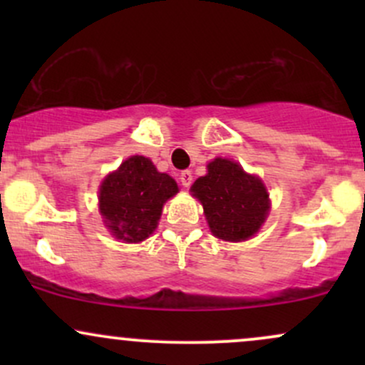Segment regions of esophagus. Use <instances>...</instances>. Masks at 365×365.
Masks as SVG:
<instances>
[{"label": "esophagus", "instance_id": "obj_1", "mask_svg": "<svg viewBox=\"0 0 365 365\" xmlns=\"http://www.w3.org/2000/svg\"><path fill=\"white\" fill-rule=\"evenodd\" d=\"M192 180H194V177H192V171L183 170L182 173H180V182H182L183 187H190L192 185Z\"/></svg>", "mask_w": 365, "mask_h": 365}]
</instances>
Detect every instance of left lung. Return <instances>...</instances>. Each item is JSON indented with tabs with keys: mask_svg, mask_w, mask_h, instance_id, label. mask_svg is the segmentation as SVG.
<instances>
[{
	"mask_svg": "<svg viewBox=\"0 0 365 365\" xmlns=\"http://www.w3.org/2000/svg\"><path fill=\"white\" fill-rule=\"evenodd\" d=\"M200 200L212 235L240 242L252 237L269 211V195L257 177L247 175L240 165L216 158L207 175L190 188Z\"/></svg>",
	"mask_w": 365,
	"mask_h": 365,
	"instance_id": "left-lung-1",
	"label": "left lung"
}]
</instances>
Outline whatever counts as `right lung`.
Segmentation results:
<instances>
[{
  "mask_svg": "<svg viewBox=\"0 0 365 365\" xmlns=\"http://www.w3.org/2000/svg\"><path fill=\"white\" fill-rule=\"evenodd\" d=\"M177 192V182L159 173L150 159L132 156L103 182L99 209L113 235L133 244L154 232L163 204Z\"/></svg>",
  "mask_w": 365,
  "mask_h": 365,
  "instance_id": "1",
  "label": "right lung"
}]
</instances>
